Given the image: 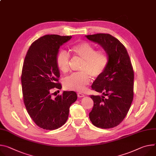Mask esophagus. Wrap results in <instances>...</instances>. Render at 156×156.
Returning <instances> with one entry per match:
<instances>
[{
  "instance_id": "34e87169",
  "label": "esophagus",
  "mask_w": 156,
  "mask_h": 156,
  "mask_svg": "<svg viewBox=\"0 0 156 156\" xmlns=\"http://www.w3.org/2000/svg\"><path fill=\"white\" fill-rule=\"evenodd\" d=\"M77 95H78V96L79 98H82V97H84V94H83V93H78L77 94Z\"/></svg>"
}]
</instances>
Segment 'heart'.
<instances>
[{
    "mask_svg": "<svg viewBox=\"0 0 156 156\" xmlns=\"http://www.w3.org/2000/svg\"><path fill=\"white\" fill-rule=\"evenodd\" d=\"M70 51L75 56L83 60L80 72L66 77L63 81L65 87L70 90L82 91L91 81V76H101L106 69L109 60V54L105 50H96V47L87 41L73 45ZM56 63L63 73L69 71V55L65 51H60L56 56Z\"/></svg>",
    "mask_w": 156,
    "mask_h": 156,
    "instance_id": "obj_1",
    "label": "heart"
}]
</instances>
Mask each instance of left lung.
<instances>
[{
  "mask_svg": "<svg viewBox=\"0 0 156 156\" xmlns=\"http://www.w3.org/2000/svg\"><path fill=\"white\" fill-rule=\"evenodd\" d=\"M86 37L100 44L109 54L108 65L97 77L92 90L102 96L91 95L94 102L89 117L100 128H112L119 125L128 112L134 96V70L128 53L117 38L108 34Z\"/></svg>",
  "mask_w": 156,
  "mask_h": 156,
  "instance_id": "1",
  "label": "left lung"
}]
</instances>
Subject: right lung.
I'll use <instances>...</instances> for the list:
<instances>
[{
    "label": "right lung",
    "instance_id": "right-lung-1",
    "mask_svg": "<svg viewBox=\"0 0 156 156\" xmlns=\"http://www.w3.org/2000/svg\"><path fill=\"white\" fill-rule=\"evenodd\" d=\"M72 36L46 35L30 45L23 64L21 82L26 109L41 128L54 130L67 121L69 109L77 99L76 92L63 91L55 98L51 90H61L56 56L60 47Z\"/></svg>",
    "mask_w": 156,
    "mask_h": 156
}]
</instances>
